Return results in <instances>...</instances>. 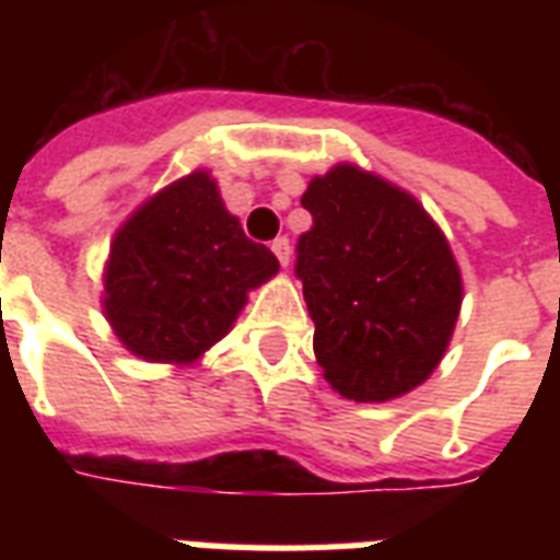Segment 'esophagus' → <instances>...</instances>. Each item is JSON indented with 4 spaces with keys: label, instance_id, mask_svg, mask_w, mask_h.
<instances>
[{
    "label": "esophagus",
    "instance_id": "obj_1",
    "mask_svg": "<svg viewBox=\"0 0 560 560\" xmlns=\"http://www.w3.org/2000/svg\"><path fill=\"white\" fill-rule=\"evenodd\" d=\"M272 253H276V258H279V264L281 267H288L290 264V241L288 237H276V241H272Z\"/></svg>",
    "mask_w": 560,
    "mask_h": 560
}]
</instances>
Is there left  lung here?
Masks as SVG:
<instances>
[{
    "instance_id": "8db88e82",
    "label": "left lung",
    "mask_w": 560,
    "mask_h": 560,
    "mask_svg": "<svg viewBox=\"0 0 560 560\" xmlns=\"http://www.w3.org/2000/svg\"><path fill=\"white\" fill-rule=\"evenodd\" d=\"M314 226L296 276L325 381L349 400H392L433 374L459 319L462 276L447 237L412 194L337 165L302 194Z\"/></svg>"
}]
</instances>
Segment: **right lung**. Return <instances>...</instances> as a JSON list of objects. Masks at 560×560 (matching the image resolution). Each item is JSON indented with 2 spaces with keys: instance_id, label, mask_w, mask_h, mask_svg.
I'll list each match as a JSON object with an SVG mask.
<instances>
[{
  "instance_id": "obj_1",
  "label": "right lung",
  "mask_w": 560,
  "mask_h": 560,
  "mask_svg": "<svg viewBox=\"0 0 560 560\" xmlns=\"http://www.w3.org/2000/svg\"><path fill=\"white\" fill-rule=\"evenodd\" d=\"M276 272V255L244 235L209 171H194L116 232L104 314L136 358L186 366L226 337L246 293Z\"/></svg>"
}]
</instances>
